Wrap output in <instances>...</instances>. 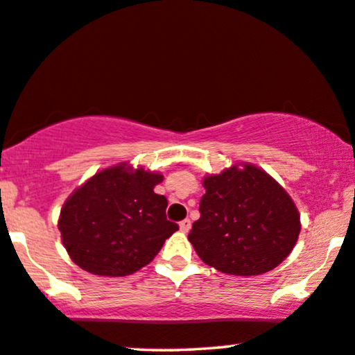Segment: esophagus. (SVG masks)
<instances>
[{"mask_svg": "<svg viewBox=\"0 0 355 355\" xmlns=\"http://www.w3.org/2000/svg\"><path fill=\"white\" fill-rule=\"evenodd\" d=\"M190 229H191V220L190 219H183L182 222H180V230L182 232H190Z\"/></svg>", "mask_w": 355, "mask_h": 355, "instance_id": "esophagus-1", "label": "esophagus"}]
</instances>
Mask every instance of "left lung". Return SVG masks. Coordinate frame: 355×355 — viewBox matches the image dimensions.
<instances>
[{
  "instance_id": "8db88e82",
  "label": "left lung",
  "mask_w": 355,
  "mask_h": 355,
  "mask_svg": "<svg viewBox=\"0 0 355 355\" xmlns=\"http://www.w3.org/2000/svg\"><path fill=\"white\" fill-rule=\"evenodd\" d=\"M201 217L188 234L202 261L234 276H257L289 257L300 214L284 188L253 164H235L202 180Z\"/></svg>"
}]
</instances>
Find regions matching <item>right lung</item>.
Segmentation results:
<instances>
[{"mask_svg": "<svg viewBox=\"0 0 355 355\" xmlns=\"http://www.w3.org/2000/svg\"><path fill=\"white\" fill-rule=\"evenodd\" d=\"M164 177L120 162L92 175L61 207L58 229L69 258L97 276H130L149 264L178 225L167 198L154 193Z\"/></svg>", "mask_w": 355, "mask_h": 355, "instance_id": "obj_1", "label": "right lung"}]
</instances>
